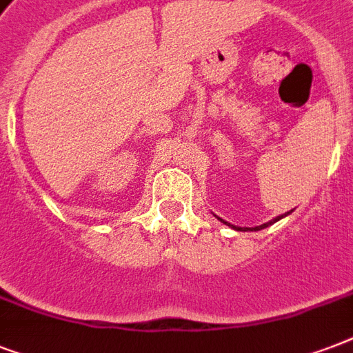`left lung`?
<instances>
[{
  "instance_id": "1",
  "label": "left lung",
  "mask_w": 353,
  "mask_h": 353,
  "mask_svg": "<svg viewBox=\"0 0 353 353\" xmlns=\"http://www.w3.org/2000/svg\"><path fill=\"white\" fill-rule=\"evenodd\" d=\"M288 214H290V212H288ZM288 214L276 216V218H273V220H271V221H268V223H263V225H258V227H254V229H249V231H260V229H265V227L273 225L274 221L282 220V218H284V216H288ZM218 220H221V218H218ZM221 221H223V220H221ZM223 223H227V221H223ZM227 225H229V227H232V229H236V231H243V229H240V227H236V225H231V223H227ZM245 229H247V227H245Z\"/></svg>"
}]
</instances>
